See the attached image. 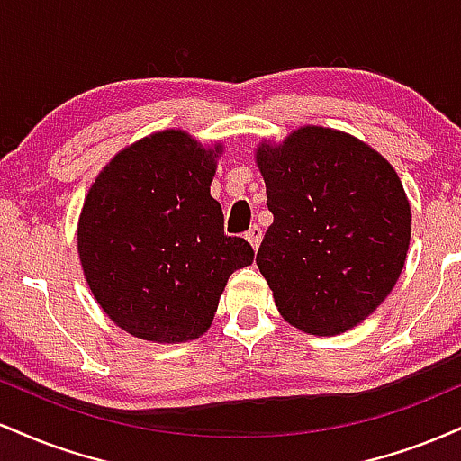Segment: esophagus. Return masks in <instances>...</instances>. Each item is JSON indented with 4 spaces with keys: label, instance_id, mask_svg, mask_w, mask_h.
<instances>
[{
    "label": "esophagus",
    "instance_id": "34e87169",
    "mask_svg": "<svg viewBox=\"0 0 461 461\" xmlns=\"http://www.w3.org/2000/svg\"><path fill=\"white\" fill-rule=\"evenodd\" d=\"M245 238L249 242H251L253 249H258V247H260V240H262V227L260 225H251V230L247 231Z\"/></svg>",
    "mask_w": 461,
    "mask_h": 461
}]
</instances>
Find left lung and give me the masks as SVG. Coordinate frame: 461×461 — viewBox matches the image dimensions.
Returning a JSON list of instances; mask_svg holds the SVG:
<instances>
[{
    "instance_id": "obj_1",
    "label": "left lung",
    "mask_w": 461,
    "mask_h": 461,
    "mask_svg": "<svg viewBox=\"0 0 461 461\" xmlns=\"http://www.w3.org/2000/svg\"><path fill=\"white\" fill-rule=\"evenodd\" d=\"M273 223L258 268L290 325L336 336L373 314L394 288L411 212L385 158L345 131L305 125L256 151Z\"/></svg>"
}]
</instances>
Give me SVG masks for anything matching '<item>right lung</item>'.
<instances>
[{
  "label": "right lung",
  "mask_w": 461,
  "mask_h": 461,
  "mask_svg": "<svg viewBox=\"0 0 461 461\" xmlns=\"http://www.w3.org/2000/svg\"><path fill=\"white\" fill-rule=\"evenodd\" d=\"M219 151L182 130L156 131L116 153L88 190L77 223L84 277L131 336L199 338L230 275L253 262L245 238L225 236L210 197Z\"/></svg>",
  "instance_id": "1"
}]
</instances>
